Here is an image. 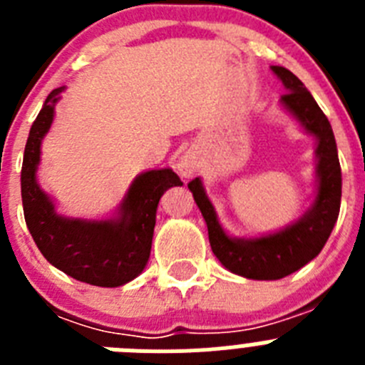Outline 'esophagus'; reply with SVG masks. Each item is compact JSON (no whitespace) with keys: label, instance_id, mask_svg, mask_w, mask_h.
I'll use <instances>...</instances> for the list:
<instances>
[{"label":"esophagus","instance_id":"obj_1","mask_svg":"<svg viewBox=\"0 0 365 365\" xmlns=\"http://www.w3.org/2000/svg\"><path fill=\"white\" fill-rule=\"evenodd\" d=\"M195 160L192 159V157H188V155H185L182 159L179 160V172L182 173L185 177H190L193 172H195Z\"/></svg>","mask_w":365,"mask_h":365}]
</instances>
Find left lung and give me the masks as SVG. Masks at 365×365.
<instances>
[{"mask_svg":"<svg viewBox=\"0 0 365 365\" xmlns=\"http://www.w3.org/2000/svg\"><path fill=\"white\" fill-rule=\"evenodd\" d=\"M272 71L285 86L282 104L318 140V192L311 208L294 225L276 234L256 240H237L225 234L221 228L201 179L197 177L188 182L208 227L212 252L230 272L248 279H282L307 265L327 243L340 214L341 173L333 128L296 74L279 66H272Z\"/></svg>","mask_w":365,"mask_h":365,"instance_id":"left-lung-1","label":"left lung"}]
</instances>
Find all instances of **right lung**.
I'll use <instances>...</instances> for the list:
<instances>
[{
    "mask_svg": "<svg viewBox=\"0 0 365 365\" xmlns=\"http://www.w3.org/2000/svg\"><path fill=\"white\" fill-rule=\"evenodd\" d=\"M63 87L45 98L25 144L21 166V201L32 240L51 265L78 282L120 287L143 272L150 259L155 214L168 188L182 185L173 170L144 172L131 182L117 217L106 221L62 217L38 186L40 146L54 118V104Z\"/></svg>",
    "mask_w": 365,
    "mask_h": 365,
    "instance_id": "add662e5",
    "label": "right lung"
}]
</instances>
